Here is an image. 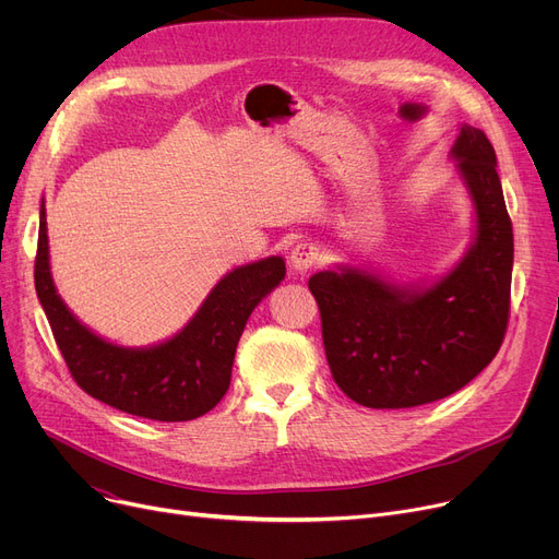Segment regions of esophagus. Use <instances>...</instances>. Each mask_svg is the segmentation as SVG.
I'll list each match as a JSON object with an SVG mask.
<instances>
[{
    "instance_id": "esophagus-1",
    "label": "esophagus",
    "mask_w": 559,
    "mask_h": 559,
    "mask_svg": "<svg viewBox=\"0 0 559 559\" xmlns=\"http://www.w3.org/2000/svg\"><path fill=\"white\" fill-rule=\"evenodd\" d=\"M319 258H321V251L314 242H299L295 249H292L289 264H292V270H295V272L306 274L314 267Z\"/></svg>"
}]
</instances>
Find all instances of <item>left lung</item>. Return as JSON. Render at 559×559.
I'll return each instance as SVG.
<instances>
[{
    "label": "left lung",
    "mask_w": 559,
    "mask_h": 559,
    "mask_svg": "<svg viewBox=\"0 0 559 559\" xmlns=\"http://www.w3.org/2000/svg\"><path fill=\"white\" fill-rule=\"evenodd\" d=\"M451 154L478 224L472 249L451 274L424 289L399 287L356 267L308 281L333 380L360 405L415 407L447 399L503 344L514 235L496 154L487 135L466 124Z\"/></svg>",
    "instance_id": "8db88e82"
}]
</instances>
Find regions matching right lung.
Masks as SVG:
<instances>
[{
    "instance_id": "add662e5",
    "label": "right lung",
    "mask_w": 559,
    "mask_h": 559,
    "mask_svg": "<svg viewBox=\"0 0 559 559\" xmlns=\"http://www.w3.org/2000/svg\"><path fill=\"white\" fill-rule=\"evenodd\" d=\"M36 292L74 383L122 413L154 421H190L222 401L240 335L253 308L285 278L281 255L226 274L190 324L152 348H124L87 331L66 308L49 274L45 203L40 205Z\"/></svg>"
}]
</instances>
